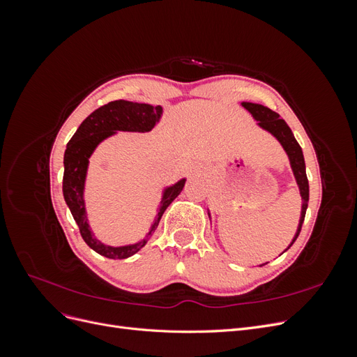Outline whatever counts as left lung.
<instances>
[{
	"instance_id": "1",
	"label": "left lung",
	"mask_w": 357,
	"mask_h": 357,
	"mask_svg": "<svg viewBox=\"0 0 357 357\" xmlns=\"http://www.w3.org/2000/svg\"><path fill=\"white\" fill-rule=\"evenodd\" d=\"M241 105L244 109L253 116L255 121L257 122V126H261L265 131H268L274 138H277V142L282 144V147L284 149V152L289 158L291 171H294V176L296 180V185L299 188V193H301V199H302V205H301V218H299V223H298V229L295 232L294 240L289 244V247L286 250L291 247L298 238V235L301 232L302 223H304L305 219V213H307V207H308V199H310V188H308V178H307V172H305V160H304V153H302V149L298 144L296 138L291 132V129L289 128V125L283 121L282 117L278 116V113L273 112L268 107L262 105V104H255V102H241ZM208 218L211 219L210 211H208ZM284 250V252H286ZM283 252V253H284ZM265 264L259 265L264 266Z\"/></svg>"
}]
</instances>
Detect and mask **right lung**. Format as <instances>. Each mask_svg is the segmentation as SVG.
<instances>
[{
    "instance_id": "add662e5",
    "label": "right lung",
    "mask_w": 357,
    "mask_h": 357,
    "mask_svg": "<svg viewBox=\"0 0 357 357\" xmlns=\"http://www.w3.org/2000/svg\"><path fill=\"white\" fill-rule=\"evenodd\" d=\"M162 116L160 105L139 104L125 100L112 101L100 107L98 110L91 113L84 119L77 131L71 137L67 144L66 155H63V178H62V192L73 218L77 223L82 238L92 250L100 253L109 259H126L135 255L138 250L146 245L150 236L156 231L162 214L165 213L168 205L174 201L180 192L185 188L186 178H180L177 183L167 186L162 190V198L158 207V213L150 225L149 232L144 238L134 244L126 245H109L100 241L93 235L88 211H86L84 201V188H86V176H88L89 158L95 152L104 139L117 134V131L126 132H149L158 125Z\"/></svg>"
}]
</instances>
